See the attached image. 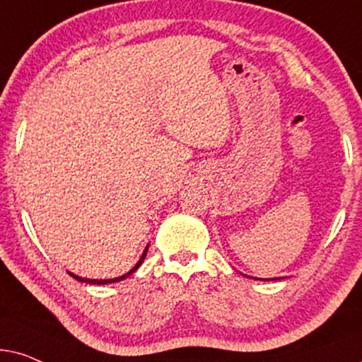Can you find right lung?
<instances>
[{
    "mask_svg": "<svg viewBox=\"0 0 362 362\" xmlns=\"http://www.w3.org/2000/svg\"><path fill=\"white\" fill-rule=\"evenodd\" d=\"M147 250H148V247H146V250H144V253H142V257H141V259H139L137 262V264L136 267H134L131 272H127L125 274H122V276H117V278H112V279H89V278H81V276H77V274H74V273H69L72 278L74 279H77V281H84V283H89V285H109V283H115V281H122V279H125L127 276H131V274L136 272V269L141 267L142 264V262H144V258H146V255H147Z\"/></svg>",
    "mask_w": 362,
    "mask_h": 362,
    "instance_id": "obj_1",
    "label": "right lung"
}]
</instances>
